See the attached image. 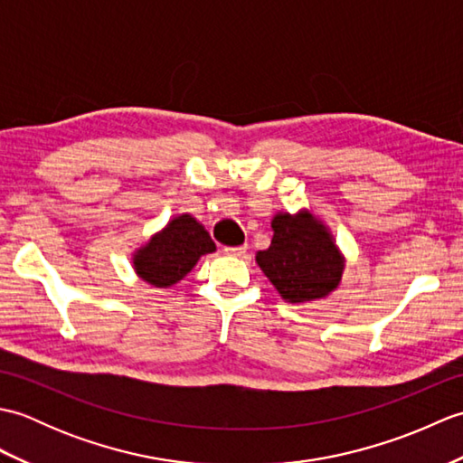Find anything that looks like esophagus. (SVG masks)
<instances>
[{
  "label": "esophagus",
  "mask_w": 463,
  "mask_h": 463,
  "mask_svg": "<svg viewBox=\"0 0 463 463\" xmlns=\"http://www.w3.org/2000/svg\"><path fill=\"white\" fill-rule=\"evenodd\" d=\"M224 252L231 254V257H242V254L247 252V247H226Z\"/></svg>",
  "instance_id": "1"
}]
</instances>
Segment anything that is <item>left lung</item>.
I'll use <instances>...</instances> for the list:
<instances>
[{
  "instance_id": "8db88e82",
  "label": "left lung",
  "mask_w": 463,
  "mask_h": 463,
  "mask_svg": "<svg viewBox=\"0 0 463 463\" xmlns=\"http://www.w3.org/2000/svg\"><path fill=\"white\" fill-rule=\"evenodd\" d=\"M272 231L270 247L257 262L284 300H317L338 287L342 257L324 224L308 213L277 214Z\"/></svg>"
}]
</instances>
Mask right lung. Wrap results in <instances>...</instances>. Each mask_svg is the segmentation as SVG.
Instances as JSON below:
<instances>
[{
	"label": "right lung",
	"instance_id": "add662e5",
	"mask_svg": "<svg viewBox=\"0 0 463 463\" xmlns=\"http://www.w3.org/2000/svg\"><path fill=\"white\" fill-rule=\"evenodd\" d=\"M214 249L211 234L191 214H181L163 232L155 234L146 247L137 250L133 264L143 280L166 288L184 279L196 260Z\"/></svg>",
	"mask_w": 463,
	"mask_h": 463
}]
</instances>
